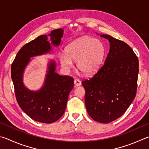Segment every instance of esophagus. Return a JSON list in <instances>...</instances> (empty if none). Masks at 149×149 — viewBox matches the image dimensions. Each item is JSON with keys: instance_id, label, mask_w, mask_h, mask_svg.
Here are the masks:
<instances>
[{"instance_id": "esophagus-1", "label": "esophagus", "mask_w": 149, "mask_h": 149, "mask_svg": "<svg viewBox=\"0 0 149 149\" xmlns=\"http://www.w3.org/2000/svg\"><path fill=\"white\" fill-rule=\"evenodd\" d=\"M74 83L76 86H79L81 85V81L79 79H74Z\"/></svg>"}]
</instances>
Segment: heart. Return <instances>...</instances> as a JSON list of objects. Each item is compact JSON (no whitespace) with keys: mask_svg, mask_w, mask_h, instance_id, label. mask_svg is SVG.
<instances>
[{"mask_svg":"<svg viewBox=\"0 0 149 149\" xmlns=\"http://www.w3.org/2000/svg\"><path fill=\"white\" fill-rule=\"evenodd\" d=\"M106 54L105 44L100 39L84 36L72 42L66 48V53L59 55L62 67L69 69L73 61L78 69L86 74H92L101 67Z\"/></svg>","mask_w":149,"mask_h":149,"instance_id":"obj_1","label":"heart"}]
</instances>
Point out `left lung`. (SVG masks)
<instances>
[{
	"label": "left lung",
	"instance_id": "obj_1",
	"mask_svg": "<svg viewBox=\"0 0 149 149\" xmlns=\"http://www.w3.org/2000/svg\"><path fill=\"white\" fill-rule=\"evenodd\" d=\"M110 42L103 64L89 80L82 82L84 88L87 112L94 120L109 123L120 117L134 101L137 92L139 60L124 42L101 35Z\"/></svg>",
	"mask_w": 149,
	"mask_h": 149
}]
</instances>
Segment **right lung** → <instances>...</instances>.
<instances>
[{
    "label": "right lung",
    "instance_id": "1",
    "mask_svg": "<svg viewBox=\"0 0 149 149\" xmlns=\"http://www.w3.org/2000/svg\"><path fill=\"white\" fill-rule=\"evenodd\" d=\"M63 35L62 29L52 31L48 35L51 44L58 46ZM51 49L47 35L39 36L19 49L11 66V77L18 105L31 118L44 124L56 122L63 116L69 93L74 86L71 77L61 76L55 72L54 61L48 64L45 81L40 90L34 92L23 85V72L31 57L48 53Z\"/></svg>",
    "mask_w": 149,
    "mask_h": 149
}]
</instances>
